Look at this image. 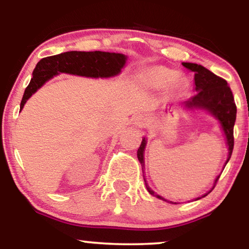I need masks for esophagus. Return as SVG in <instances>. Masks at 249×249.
<instances>
[{
	"mask_svg": "<svg viewBox=\"0 0 249 249\" xmlns=\"http://www.w3.org/2000/svg\"><path fill=\"white\" fill-rule=\"evenodd\" d=\"M145 124H146V118L144 117V115L142 114L137 115V117H136V120H135L136 127L142 128V127H145Z\"/></svg>",
	"mask_w": 249,
	"mask_h": 249,
	"instance_id": "obj_1",
	"label": "esophagus"
}]
</instances>
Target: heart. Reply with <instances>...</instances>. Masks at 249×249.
Masks as SVG:
<instances>
[{"label": "heart", "mask_w": 249, "mask_h": 249, "mask_svg": "<svg viewBox=\"0 0 249 249\" xmlns=\"http://www.w3.org/2000/svg\"><path fill=\"white\" fill-rule=\"evenodd\" d=\"M144 80L153 89H163L170 85L172 90L181 91L185 89L186 81L179 76L176 70L170 68L156 66L144 73Z\"/></svg>", "instance_id": "b5f03b06"}]
</instances>
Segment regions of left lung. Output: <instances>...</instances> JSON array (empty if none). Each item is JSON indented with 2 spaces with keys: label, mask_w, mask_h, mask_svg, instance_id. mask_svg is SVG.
<instances>
[{
  "label": "left lung",
  "mask_w": 249,
  "mask_h": 249,
  "mask_svg": "<svg viewBox=\"0 0 249 249\" xmlns=\"http://www.w3.org/2000/svg\"><path fill=\"white\" fill-rule=\"evenodd\" d=\"M182 66L192 71L194 74V80H195V89L197 93L190 97L188 101L185 102V107L188 108H204V110L210 111L214 117L217 118L220 121L222 129L226 134L227 137V144L229 146V155H228V160L226 164L231 158L233 149V125L234 121H236V114H237V107L234 103L232 91H231L230 87L228 86V83L226 79L221 78L206 68L196 63H189L183 62ZM146 141L145 138L142 139L141 146H139L137 151V158L142 164V176H144V149H145ZM220 177H217L215 180V183L219 180ZM146 188H147L148 193L153 196H156L160 199L166 200L163 197L156 195L153 190L149 188L146 179L144 178ZM209 194V193H207ZM206 194V195H207ZM204 195L203 197H205ZM199 199V198H197ZM168 202V200H166ZM176 204V203H175Z\"/></svg>",
  "instance_id": "left-lung-1"
}]
</instances>
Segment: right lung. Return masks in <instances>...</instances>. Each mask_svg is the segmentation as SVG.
Segmentation results:
<instances>
[{
    "label": "right lung",
    "mask_w": 249,
    "mask_h": 249,
    "mask_svg": "<svg viewBox=\"0 0 249 249\" xmlns=\"http://www.w3.org/2000/svg\"><path fill=\"white\" fill-rule=\"evenodd\" d=\"M127 56L120 53L110 52H66L57 55L44 57L37 63L33 72V78L27 86L25 94L20 103V108L27 100L42 87L47 80L51 79L57 72H67L86 77H111L120 72L124 68ZM70 63H74L71 66Z\"/></svg>",
    "instance_id": "obj_1"
}]
</instances>
